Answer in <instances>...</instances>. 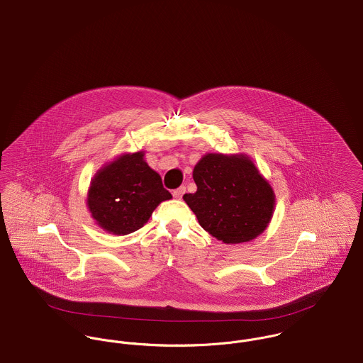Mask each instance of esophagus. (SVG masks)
I'll use <instances>...</instances> for the list:
<instances>
[{
  "label": "esophagus",
  "mask_w": 363,
  "mask_h": 363,
  "mask_svg": "<svg viewBox=\"0 0 363 363\" xmlns=\"http://www.w3.org/2000/svg\"><path fill=\"white\" fill-rule=\"evenodd\" d=\"M185 191H186V188H185V186H179V188H177V189L172 192V196H174L175 199H182V196L185 194Z\"/></svg>",
  "instance_id": "esophagus-1"
}]
</instances>
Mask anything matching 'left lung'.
<instances>
[{
	"label": "left lung",
	"mask_w": 363,
	"mask_h": 363,
	"mask_svg": "<svg viewBox=\"0 0 363 363\" xmlns=\"http://www.w3.org/2000/svg\"><path fill=\"white\" fill-rule=\"evenodd\" d=\"M197 191L184 195L201 228L226 245L250 242L271 223L275 194L245 153H207L194 168Z\"/></svg>",
	"instance_id": "obj_1"
}]
</instances>
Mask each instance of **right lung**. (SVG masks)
<instances>
[{
  "instance_id": "right-lung-1",
  "label": "right lung",
  "mask_w": 363,
  "mask_h": 363,
  "mask_svg": "<svg viewBox=\"0 0 363 363\" xmlns=\"http://www.w3.org/2000/svg\"><path fill=\"white\" fill-rule=\"evenodd\" d=\"M143 156V150L123 153L99 168L91 179L88 211L109 233L121 236L138 230L162 201L172 197Z\"/></svg>"
}]
</instances>
